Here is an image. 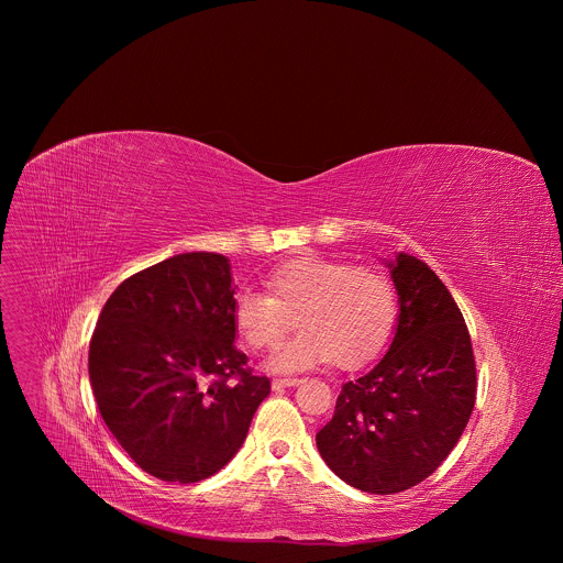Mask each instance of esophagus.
<instances>
[{"instance_id":"34e87169","label":"esophagus","mask_w":563,"mask_h":563,"mask_svg":"<svg viewBox=\"0 0 563 563\" xmlns=\"http://www.w3.org/2000/svg\"><path fill=\"white\" fill-rule=\"evenodd\" d=\"M303 379H297V377H288V379H273V390H284V388H292V386H299Z\"/></svg>"}]
</instances>
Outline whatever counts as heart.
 Here are the masks:
<instances>
[{"label":"heart","mask_w":563,"mask_h":563,"mask_svg":"<svg viewBox=\"0 0 563 563\" xmlns=\"http://www.w3.org/2000/svg\"><path fill=\"white\" fill-rule=\"evenodd\" d=\"M266 290L236 295L232 319L251 349L275 346L290 329L301 331L266 362L275 373H297L331 360L353 368L373 360L390 340L399 297L377 271L327 257H299L266 277Z\"/></svg>","instance_id":"heart-1"}]
</instances>
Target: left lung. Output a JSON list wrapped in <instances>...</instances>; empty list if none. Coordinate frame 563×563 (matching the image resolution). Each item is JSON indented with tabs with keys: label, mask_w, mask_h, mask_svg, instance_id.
<instances>
[{
	"label": "left lung",
	"mask_w": 563,
	"mask_h": 563,
	"mask_svg": "<svg viewBox=\"0 0 563 563\" xmlns=\"http://www.w3.org/2000/svg\"><path fill=\"white\" fill-rule=\"evenodd\" d=\"M399 322L375 368L346 382L333 418L317 433L324 464L371 494L424 482L455 449L477 399V368L464 317L418 257L386 262Z\"/></svg>",
	"instance_id": "obj_1"
}]
</instances>
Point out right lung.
I'll list each match as a JSON object with an SVG mask.
<instances>
[{
    "label": "right lung",
    "mask_w": 563,
    "mask_h": 563,
    "mask_svg": "<svg viewBox=\"0 0 563 563\" xmlns=\"http://www.w3.org/2000/svg\"><path fill=\"white\" fill-rule=\"evenodd\" d=\"M234 295L230 260L192 251L128 277L99 314L95 401L123 451L162 482L219 473L271 393L234 344Z\"/></svg>",
    "instance_id": "obj_1"
}]
</instances>
